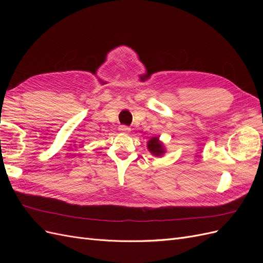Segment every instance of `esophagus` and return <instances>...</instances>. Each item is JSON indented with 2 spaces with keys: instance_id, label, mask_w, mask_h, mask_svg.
<instances>
[{
  "instance_id": "1",
  "label": "esophagus",
  "mask_w": 263,
  "mask_h": 263,
  "mask_svg": "<svg viewBox=\"0 0 263 263\" xmlns=\"http://www.w3.org/2000/svg\"><path fill=\"white\" fill-rule=\"evenodd\" d=\"M119 130H121L122 133H129V132H130V128H129L128 126L121 125V126H119Z\"/></svg>"
}]
</instances>
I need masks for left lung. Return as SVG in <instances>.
<instances>
[{"label":"left lung","instance_id":"left-lung-1","mask_svg":"<svg viewBox=\"0 0 263 263\" xmlns=\"http://www.w3.org/2000/svg\"><path fill=\"white\" fill-rule=\"evenodd\" d=\"M148 149L153 155L155 156H161L164 151H163V147L161 145V142L159 141L158 137H154L151 138L148 141Z\"/></svg>","mask_w":263,"mask_h":263}]
</instances>
